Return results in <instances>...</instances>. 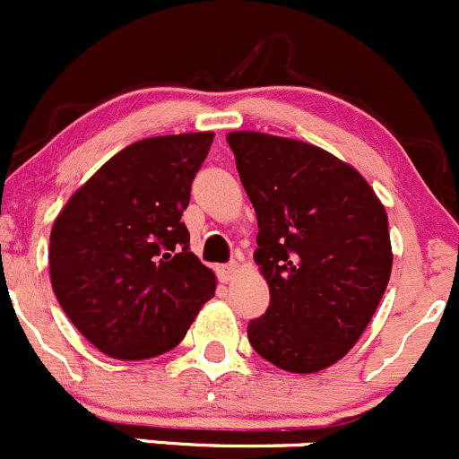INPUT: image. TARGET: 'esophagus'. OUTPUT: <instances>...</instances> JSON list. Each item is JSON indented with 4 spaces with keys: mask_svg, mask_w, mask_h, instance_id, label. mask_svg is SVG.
I'll return each mask as SVG.
<instances>
[{
    "mask_svg": "<svg viewBox=\"0 0 459 459\" xmlns=\"http://www.w3.org/2000/svg\"><path fill=\"white\" fill-rule=\"evenodd\" d=\"M238 264L235 262H229L224 264V266H217V277H220L221 281H230L235 277V273H238Z\"/></svg>",
    "mask_w": 459,
    "mask_h": 459,
    "instance_id": "1",
    "label": "esophagus"
}]
</instances>
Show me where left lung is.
Instances as JSON below:
<instances>
[{
	"instance_id": "left-lung-1",
	"label": "left lung",
	"mask_w": 459,
	"mask_h": 459,
	"mask_svg": "<svg viewBox=\"0 0 459 459\" xmlns=\"http://www.w3.org/2000/svg\"><path fill=\"white\" fill-rule=\"evenodd\" d=\"M226 140L255 208V262L271 289L248 342L284 371H322L353 349L386 290V211L358 170L313 143L251 131Z\"/></svg>"
}]
</instances>
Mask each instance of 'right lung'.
<instances>
[{
  "label": "right lung",
  "mask_w": 459,
  "mask_h": 459,
  "mask_svg": "<svg viewBox=\"0 0 459 459\" xmlns=\"http://www.w3.org/2000/svg\"><path fill=\"white\" fill-rule=\"evenodd\" d=\"M212 133L142 140L110 157L50 230V281L77 331L115 359L166 353L215 275L191 253L182 212Z\"/></svg>",
  "instance_id": "1"
}]
</instances>
